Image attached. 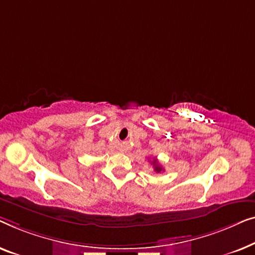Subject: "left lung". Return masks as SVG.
<instances>
[{"instance_id":"1","label":"left lung","mask_w":255,"mask_h":255,"mask_svg":"<svg viewBox=\"0 0 255 255\" xmlns=\"http://www.w3.org/2000/svg\"><path fill=\"white\" fill-rule=\"evenodd\" d=\"M152 164H153V168H155V171L157 172V173H159L160 171H163V167L158 164V162H157V159H153L152 160Z\"/></svg>"}]
</instances>
